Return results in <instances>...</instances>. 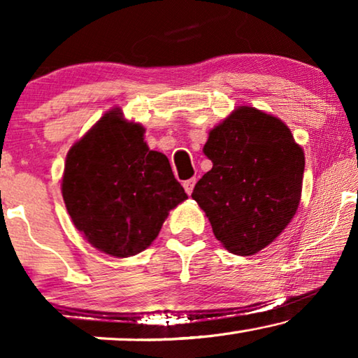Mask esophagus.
Wrapping results in <instances>:
<instances>
[{"label":"esophagus","mask_w":358,"mask_h":358,"mask_svg":"<svg viewBox=\"0 0 358 358\" xmlns=\"http://www.w3.org/2000/svg\"><path fill=\"white\" fill-rule=\"evenodd\" d=\"M194 185H195V179L192 178V179H187V180H184V189H185V192H187L189 195L192 194V190H194Z\"/></svg>","instance_id":"esophagus-1"}]
</instances>
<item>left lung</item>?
<instances>
[{
	"label": "left lung",
	"mask_w": 358,
	"mask_h": 358,
	"mask_svg": "<svg viewBox=\"0 0 358 358\" xmlns=\"http://www.w3.org/2000/svg\"><path fill=\"white\" fill-rule=\"evenodd\" d=\"M203 153L213 168L195 184L192 199L229 252L252 256L296 213L305 153L280 119L248 106L210 130Z\"/></svg>",
	"instance_id": "left-lung-1"
}]
</instances>
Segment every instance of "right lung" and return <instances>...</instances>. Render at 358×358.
<instances>
[{"instance_id": "right-lung-1", "label": "right lung", "mask_w": 358, "mask_h": 358, "mask_svg": "<svg viewBox=\"0 0 358 358\" xmlns=\"http://www.w3.org/2000/svg\"><path fill=\"white\" fill-rule=\"evenodd\" d=\"M143 134L112 109L66 155L62 195L71 222L87 243L114 257L145 251L169 210L187 199L169 159L150 150Z\"/></svg>"}]
</instances>
